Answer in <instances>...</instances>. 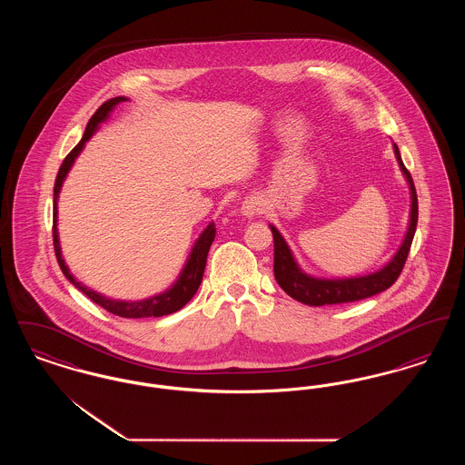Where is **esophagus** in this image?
<instances>
[{
  "mask_svg": "<svg viewBox=\"0 0 465 465\" xmlns=\"http://www.w3.org/2000/svg\"><path fill=\"white\" fill-rule=\"evenodd\" d=\"M262 211H263V205H262V202H260V200L254 199V197L243 200V216H247V218H252V216H258Z\"/></svg>",
  "mask_w": 465,
  "mask_h": 465,
  "instance_id": "obj_1",
  "label": "esophagus"
}]
</instances>
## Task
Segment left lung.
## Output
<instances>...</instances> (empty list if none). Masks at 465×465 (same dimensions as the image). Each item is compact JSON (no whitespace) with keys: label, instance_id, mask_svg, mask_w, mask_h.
Returning a JSON list of instances; mask_svg holds the SVG:
<instances>
[{"label":"left lung","instance_id":"left-lung-1","mask_svg":"<svg viewBox=\"0 0 465 465\" xmlns=\"http://www.w3.org/2000/svg\"><path fill=\"white\" fill-rule=\"evenodd\" d=\"M399 165L404 173V176L410 183L411 190V220L410 228L404 237V242L399 247L398 254L392 258V262L380 272L366 275V277H355V279H340V281H322L305 275L292 260V254L289 251L288 243L284 242L282 235L273 228V273L279 282V286L288 292L291 298L310 305V307H322V305H336V303H351L359 302L370 296H375L378 292L391 288L398 281L404 263L408 260V252L415 237L417 222H419V199L413 177L410 171L404 167L401 155H399L398 144H394Z\"/></svg>","mask_w":465,"mask_h":465}]
</instances>
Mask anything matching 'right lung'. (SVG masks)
Listing matches in <instances>:
<instances>
[{
    "label": "right lung",
    "mask_w": 465,
    "mask_h": 465,
    "mask_svg": "<svg viewBox=\"0 0 465 465\" xmlns=\"http://www.w3.org/2000/svg\"><path fill=\"white\" fill-rule=\"evenodd\" d=\"M125 101V97H113L108 99L106 103H103L97 111L92 114V118L87 124V129L85 134L82 137V141L67 153L63 165L59 167V173L55 177V184H54V205H55V213H54V226H52V237H54V251H55V258H57V263L61 266L63 273L66 275L67 281L74 286V288L80 289L85 296H89L90 300L94 303H97L99 307H103L104 310H108L111 313L118 315V317H125V319H141V317H162V315H169V313H174L177 310L183 309L192 298L193 294L197 292L200 282H202V277H203V270H205V263H207V252L211 249V243L214 241V235H216V228H214V223H211L203 233L200 235L199 241L195 243L190 258H188V263L184 266L181 277L177 279L176 284L173 286V289H169L167 292L160 294V296H153L150 300H143V302H114V300H108L101 294H97L95 291L82 286L67 270L66 263L63 260V254H61V247H59V237H57V197H59V190L63 186V181L66 177L67 171L71 169L74 158L78 156V153L82 152L85 141H89L90 135L94 134V131L97 129V125L108 116V113L113 110L114 104Z\"/></svg>",
    "instance_id": "obj_1"
}]
</instances>
